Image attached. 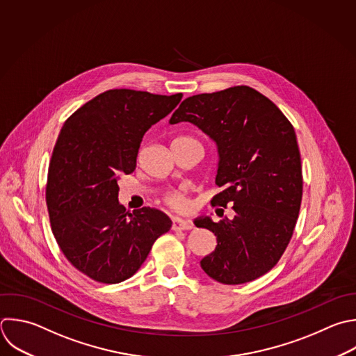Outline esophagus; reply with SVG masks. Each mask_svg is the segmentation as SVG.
Here are the masks:
<instances>
[{
	"instance_id": "1",
	"label": "esophagus",
	"mask_w": 356,
	"mask_h": 356,
	"mask_svg": "<svg viewBox=\"0 0 356 356\" xmlns=\"http://www.w3.org/2000/svg\"><path fill=\"white\" fill-rule=\"evenodd\" d=\"M192 228H193L192 221L184 220V218H178V217L172 218V229L174 231H189Z\"/></svg>"
}]
</instances>
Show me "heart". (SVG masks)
I'll return each instance as SVG.
<instances>
[{"instance_id":"heart-1","label":"heart","mask_w":356,"mask_h":356,"mask_svg":"<svg viewBox=\"0 0 356 356\" xmlns=\"http://www.w3.org/2000/svg\"><path fill=\"white\" fill-rule=\"evenodd\" d=\"M181 138H189V136H181ZM177 139H179V138H177ZM163 202L168 207H171L172 210L181 211V210L186 209V199L179 192H168V193H165L164 197H163Z\"/></svg>"}]
</instances>
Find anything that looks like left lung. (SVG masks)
<instances>
[{
  "mask_svg": "<svg viewBox=\"0 0 356 356\" xmlns=\"http://www.w3.org/2000/svg\"><path fill=\"white\" fill-rule=\"evenodd\" d=\"M197 125L218 146L211 199L218 222L196 220L217 236L200 266L213 280L238 285L270 271L284 254L302 202V164L292 124L266 96L249 86H232L185 99L170 122ZM229 204L234 218L223 217Z\"/></svg>",
  "mask_w": 356,
  "mask_h": 356,
  "instance_id": "8db88e82",
  "label": "left lung"
}]
</instances>
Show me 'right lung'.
Segmentation results:
<instances>
[{
    "label": "right lung",
    "instance_id": "right-lung-1",
    "mask_svg": "<svg viewBox=\"0 0 356 356\" xmlns=\"http://www.w3.org/2000/svg\"><path fill=\"white\" fill-rule=\"evenodd\" d=\"M181 99L111 89L78 108L60 132L46 186L51 231L67 260L97 282L132 277L171 228L157 209L127 211L118 178L135 171L143 135Z\"/></svg>",
    "mask_w": 356,
    "mask_h": 356
}]
</instances>
